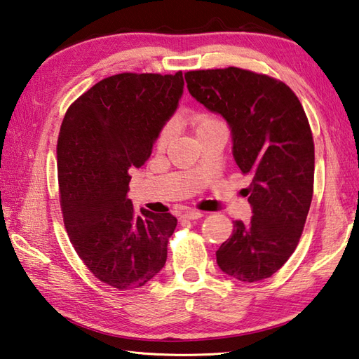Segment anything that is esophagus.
I'll return each instance as SVG.
<instances>
[{
  "label": "esophagus",
  "mask_w": 359,
  "mask_h": 359,
  "mask_svg": "<svg viewBox=\"0 0 359 359\" xmlns=\"http://www.w3.org/2000/svg\"><path fill=\"white\" fill-rule=\"evenodd\" d=\"M204 217V213L200 212V210H190V212H186L181 215L182 219H187V221H192V219H200Z\"/></svg>",
  "instance_id": "34e87169"
}]
</instances>
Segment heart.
Here are the masks:
<instances>
[{"label": "heart", "mask_w": 359, "mask_h": 359, "mask_svg": "<svg viewBox=\"0 0 359 359\" xmlns=\"http://www.w3.org/2000/svg\"><path fill=\"white\" fill-rule=\"evenodd\" d=\"M190 123H192L194 130L196 135H200L201 132H204L207 129H212V127L221 124L219 119H217L210 114H195L192 118H190ZM175 133H177V124H175L173 121L164 123L156 135L155 146L158 149H164L173 140Z\"/></svg>", "instance_id": "b5f03b06"}]
</instances>
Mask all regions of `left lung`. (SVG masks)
Instances as JSON below:
<instances>
[{
  "label": "left lung",
  "instance_id": "left-lung-1",
  "mask_svg": "<svg viewBox=\"0 0 359 359\" xmlns=\"http://www.w3.org/2000/svg\"><path fill=\"white\" fill-rule=\"evenodd\" d=\"M186 81L229 123L235 161L252 178L245 195L253 217L233 221L218 266L238 281L266 280L297 249L312 203L315 144L304 109L287 84L240 67L190 70Z\"/></svg>",
  "mask_w": 359,
  "mask_h": 359
}]
</instances>
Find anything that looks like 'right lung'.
Wrapping results in <instances>:
<instances>
[{
    "label": "right lung",
    "mask_w": 359,
    "mask_h": 359,
    "mask_svg": "<svg viewBox=\"0 0 359 359\" xmlns=\"http://www.w3.org/2000/svg\"><path fill=\"white\" fill-rule=\"evenodd\" d=\"M182 87V72H124L90 87L62 119L57 158L69 240L93 276L118 290L142 287L165 264L177 218L146 209L138 217L127 190L130 170L152 154Z\"/></svg>",
    "instance_id": "1"
}]
</instances>
